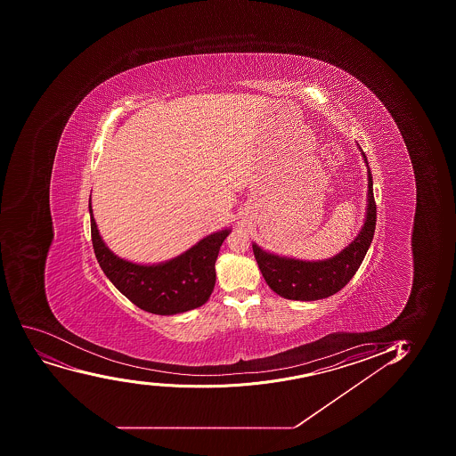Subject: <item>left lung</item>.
<instances>
[{
    "label": "left lung",
    "instance_id": "left-lung-1",
    "mask_svg": "<svg viewBox=\"0 0 456 456\" xmlns=\"http://www.w3.org/2000/svg\"><path fill=\"white\" fill-rule=\"evenodd\" d=\"M364 162L367 158L362 153ZM369 167V163H367ZM369 174V203L364 225L360 233L346 248L338 256L322 260V262H303L296 258L281 257L276 254L263 251L258 245L253 244L254 257L257 260L262 275L281 297L289 300L312 302L320 298L330 297L338 293L355 275L358 267L364 260L373 240L376 229V202L373 196V178L370 167Z\"/></svg>",
    "mask_w": 456,
    "mask_h": 456
}]
</instances>
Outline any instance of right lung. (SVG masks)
Masks as SVG:
<instances>
[{"mask_svg":"<svg viewBox=\"0 0 456 456\" xmlns=\"http://www.w3.org/2000/svg\"><path fill=\"white\" fill-rule=\"evenodd\" d=\"M92 244L101 269L114 287L142 311L175 315L202 306L216 285V260L229 229L199 240L178 257L160 265H136L114 256L100 236L92 214Z\"/></svg>","mask_w":456,"mask_h":456,"instance_id":"1","label":"right lung"}]
</instances>
